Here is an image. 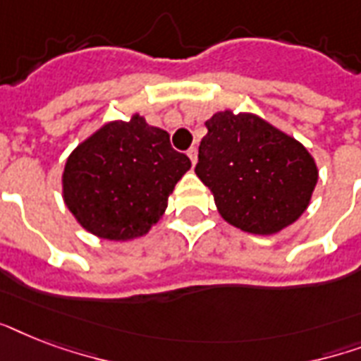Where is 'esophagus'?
<instances>
[{"mask_svg": "<svg viewBox=\"0 0 361 361\" xmlns=\"http://www.w3.org/2000/svg\"><path fill=\"white\" fill-rule=\"evenodd\" d=\"M187 155H189V159H191V163L192 164H197V157H198V152H197V147L192 146L187 149Z\"/></svg>", "mask_w": 361, "mask_h": 361, "instance_id": "esophagus-1", "label": "esophagus"}]
</instances>
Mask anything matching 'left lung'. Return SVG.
<instances>
[{"mask_svg": "<svg viewBox=\"0 0 361 361\" xmlns=\"http://www.w3.org/2000/svg\"><path fill=\"white\" fill-rule=\"evenodd\" d=\"M206 127L195 172L226 223L269 236L307 209L319 170L303 144L245 112L223 110Z\"/></svg>", "mask_w": 361, "mask_h": 361, "instance_id": "obj_1", "label": "left lung"}]
</instances>
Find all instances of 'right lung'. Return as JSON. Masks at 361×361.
I'll use <instances>...</instances> for the list:
<instances>
[{
    "mask_svg": "<svg viewBox=\"0 0 361 361\" xmlns=\"http://www.w3.org/2000/svg\"><path fill=\"white\" fill-rule=\"evenodd\" d=\"M191 169L166 130L138 114L110 121L78 144L63 170V200L87 232L103 240L144 236L166 209L169 195Z\"/></svg>",
    "mask_w": 361,
    "mask_h": 361,
    "instance_id": "1",
    "label": "right lung"
}]
</instances>
